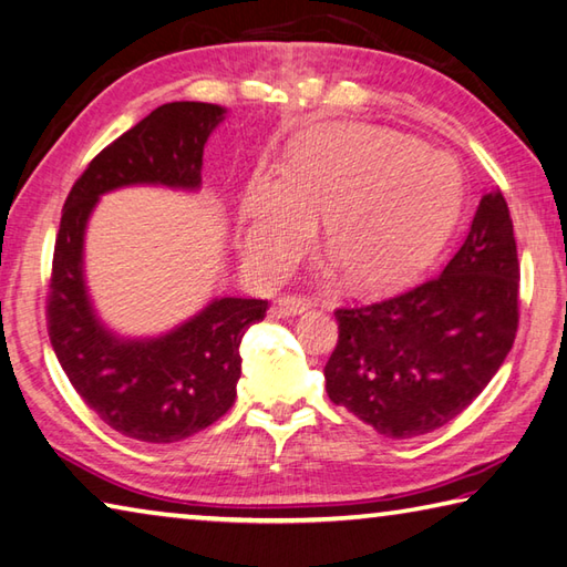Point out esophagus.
Wrapping results in <instances>:
<instances>
[{
	"label": "esophagus",
	"mask_w": 567,
	"mask_h": 567,
	"mask_svg": "<svg viewBox=\"0 0 567 567\" xmlns=\"http://www.w3.org/2000/svg\"><path fill=\"white\" fill-rule=\"evenodd\" d=\"M311 308V301L303 296H284L279 301H274V306L269 308L271 318H291V316H301Z\"/></svg>",
	"instance_id": "obj_1"
}]
</instances>
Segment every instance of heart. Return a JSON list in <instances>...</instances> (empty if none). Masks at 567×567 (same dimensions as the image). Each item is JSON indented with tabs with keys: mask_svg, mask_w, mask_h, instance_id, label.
I'll return each mask as SVG.
<instances>
[{
	"mask_svg": "<svg viewBox=\"0 0 567 567\" xmlns=\"http://www.w3.org/2000/svg\"><path fill=\"white\" fill-rule=\"evenodd\" d=\"M462 202L454 159L410 135L340 125L298 141L284 169H254L239 199L237 249L256 279H274L306 254L313 219L360 288L410 279L442 249Z\"/></svg>",
	"mask_w": 567,
	"mask_h": 567,
	"instance_id": "obj_1",
	"label": "heart"
}]
</instances>
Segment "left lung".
I'll list each match as a JSON object with an SVG mask.
<instances>
[{
  "mask_svg": "<svg viewBox=\"0 0 567 567\" xmlns=\"http://www.w3.org/2000/svg\"><path fill=\"white\" fill-rule=\"evenodd\" d=\"M518 276L514 221L494 189L442 274L338 308V346L323 370L330 402L390 440L440 430L504 365L518 330Z\"/></svg>",
  "mask_w": 567,
  "mask_h": 567,
  "instance_id": "obj_1",
  "label": "left lung"
}]
</instances>
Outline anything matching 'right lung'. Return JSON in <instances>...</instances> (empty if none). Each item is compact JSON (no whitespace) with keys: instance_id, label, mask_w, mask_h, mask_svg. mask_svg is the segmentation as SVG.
I'll return each instance as SVG.
<instances>
[{"instance_id":"1","label":"right lung","mask_w":567,"mask_h":567,"mask_svg":"<svg viewBox=\"0 0 567 567\" xmlns=\"http://www.w3.org/2000/svg\"><path fill=\"white\" fill-rule=\"evenodd\" d=\"M224 113L197 101L159 105L91 159L63 205L47 303L51 346L83 402L137 442H179L227 414L241 375V338L269 303L224 296L159 338L115 336L85 288V224L101 195L117 187L199 189L205 143Z\"/></svg>"}]
</instances>
